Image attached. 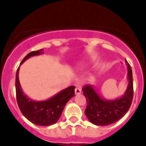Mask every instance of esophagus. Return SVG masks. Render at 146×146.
Wrapping results in <instances>:
<instances>
[{
	"label": "esophagus",
	"instance_id": "34e87169",
	"mask_svg": "<svg viewBox=\"0 0 146 146\" xmlns=\"http://www.w3.org/2000/svg\"><path fill=\"white\" fill-rule=\"evenodd\" d=\"M75 95H80L81 93V88L79 87H76L75 89Z\"/></svg>",
	"mask_w": 146,
	"mask_h": 146
}]
</instances>
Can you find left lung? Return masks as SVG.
Listing matches in <instances>:
<instances>
[{"instance_id": "left-lung-1", "label": "left lung", "mask_w": 146, "mask_h": 146, "mask_svg": "<svg viewBox=\"0 0 146 146\" xmlns=\"http://www.w3.org/2000/svg\"><path fill=\"white\" fill-rule=\"evenodd\" d=\"M128 68V84L124 95L119 98L108 100L102 98L92 85H86L82 88L86 99L85 110L87 118L93 124L107 125L115 123L128 111L133 99V81L131 66L125 60Z\"/></svg>"}]
</instances>
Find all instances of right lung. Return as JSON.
Wrapping results in <instances>:
<instances>
[{"label":"right lung","instance_id":"1","mask_svg":"<svg viewBox=\"0 0 146 146\" xmlns=\"http://www.w3.org/2000/svg\"><path fill=\"white\" fill-rule=\"evenodd\" d=\"M43 53V49L32 51L28 53L22 60L21 65L32 56H38ZM18 67L16 74V93L17 103L23 115L37 125H51L56 123L61 116L66 103L75 95L74 86H68L57 93L56 95L44 101H35L27 96L23 93L19 78Z\"/></svg>","mask_w":146,"mask_h":146}]
</instances>
